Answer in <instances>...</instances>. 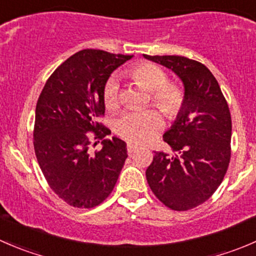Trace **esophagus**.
<instances>
[{"label":"esophagus","mask_w":256,"mask_h":256,"mask_svg":"<svg viewBox=\"0 0 256 256\" xmlns=\"http://www.w3.org/2000/svg\"><path fill=\"white\" fill-rule=\"evenodd\" d=\"M136 148H138V146H136V144H128V154H132L134 151H136Z\"/></svg>","instance_id":"obj_1"}]
</instances>
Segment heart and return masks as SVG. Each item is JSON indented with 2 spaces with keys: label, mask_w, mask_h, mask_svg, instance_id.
<instances>
[{
  "label": "heart",
  "mask_w": 256,
  "mask_h": 256,
  "mask_svg": "<svg viewBox=\"0 0 256 256\" xmlns=\"http://www.w3.org/2000/svg\"><path fill=\"white\" fill-rule=\"evenodd\" d=\"M135 82L151 92V100L168 118H176L184 104V92L174 82L162 68L154 63H138L128 70ZM102 99L106 109L114 110L118 105V84L115 78L108 79L102 89ZM164 116L154 109L130 110L116 121L118 136L135 144H146L154 140L164 128Z\"/></svg>",
  "instance_id": "obj_1"
}]
</instances>
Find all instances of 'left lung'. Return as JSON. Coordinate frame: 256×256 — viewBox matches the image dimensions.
Returning a JSON list of instances; mask_svg holds the SVG:
<instances>
[{
	"label": "left lung",
	"instance_id": "1",
	"mask_svg": "<svg viewBox=\"0 0 256 256\" xmlns=\"http://www.w3.org/2000/svg\"><path fill=\"white\" fill-rule=\"evenodd\" d=\"M180 76L184 104L164 135L174 156L154 151L146 170L154 194L174 210L198 207L212 197L230 161L232 118L228 102L210 70L180 56H146Z\"/></svg>",
	"mask_w": 256,
	"mask_h": 256
}]
</instances>
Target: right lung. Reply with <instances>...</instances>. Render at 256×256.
I'll return each mask as SVG.
<instances>
[{"mask_svg":"<svg viewBox=\"0 0 256 256\" xmlns=\"http://www.w3.org/2000/svg\"><path fill=\"white\" fill-rule=\"evenodd\" d=\"M131 58L82 49L53 72L38 98L33 130L37 161L50 190L72 207L104 202L125 164L126 144L118 138L104 140L112 131L98 118L105 114V82ZM89 132L103 140V148L94 155L88 152Z\"/></svg>","mask_w":256,"mask_h":256,"instance_id":"1","label":"right lung"}]
</instances>
